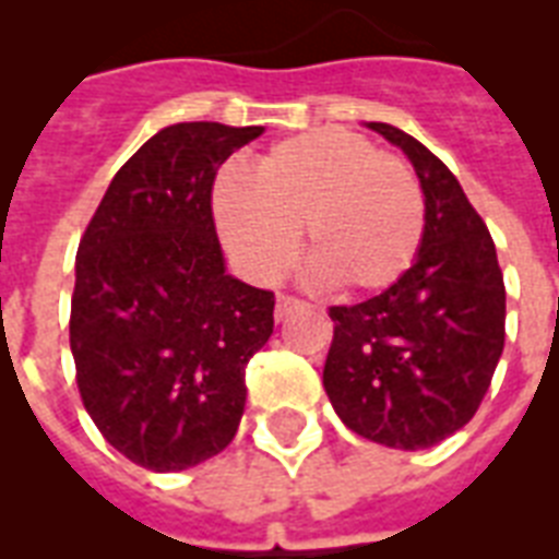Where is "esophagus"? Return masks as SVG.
I'll use <instances>...</instances> for the list:
<instances>
[{
  "instance_id": "34e87169",
  "label": "esophagus",
  "mask_w": 559,
  "mask_h": 559,
  "mask_svg": "<svg viewBox=\"0 0 559 559\" xmlns=\"http://www.w3.org/2000/svg\"><path fill=\"white\" fill-rule=\"evenodd\" d=\"M305 301H301V298H296V296H278V301H275V319H278V322H284V319H287V316H293V313H298V310H305Z\"/></svg>"
}]
</instances>
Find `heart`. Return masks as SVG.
I'll list each match as a JSON object with an SVG mask.
<instances>
[{"label": "heart", "mask_w": 559, "mask_h": 559, "mask_svg": "<svg viewBox=\"0 0 559 559\" xmlns=\"http://www.w3.org/2000/svg\"><path fill=\"white\" fill-rule=\"evenodd\" d=\"M214 214L237 263L263 284L293 270L305 228L313 275L342 296L394 287L412 270L426 228L415 170L333 127L272 144L254 162V179L223 170Z\"/></svg>", "instance_id": "1"}]
</instances>
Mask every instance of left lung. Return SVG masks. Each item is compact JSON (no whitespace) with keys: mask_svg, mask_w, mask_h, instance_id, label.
Masks as SVG:
<instances>
[{"mask_svg":"<svg viewBox=\"0 0 559 559\" xmlns=\"http://www.w3.org/2000/svg\"><path fill=\"white\" fill-rule=\"evenodd\" d=\"M406 153L424 188V243L380 296L331 307L324 391L342 424L394 450H426L469 424L504 348V278L493 237L459 179L397 127L371 121Z\"/></svg>","mask_w":559,"mask_h":559,"instance_id":"obj_1","label":"left lung"}]
</instances>
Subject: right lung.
Here are the masks:
<instances>
[{
    "instance_id": "right-lung-1",
    "label": "right lung",
    "mask_w": 559,
    "mask_h": 559,
    "mask_svg": "<svg viewBox=\"0 0 559 559\" xmlns=\"http://www.w3.org/2000/svg\"><path fill=\"white\" fill-rule=\"evenodd\" d=\"M263 127L170 124L109 182L74 261L78 389L98 432L156 473L231 443L246 366L272 336L275 296L226 275L211 188Z\"/></svg>"
}]
</instances>
